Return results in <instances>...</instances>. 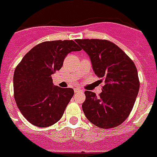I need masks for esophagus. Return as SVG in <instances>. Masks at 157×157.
Here are the masks:
<instances>
[{
  "instance_id": "esophagus-1",
  "label": "esophagus",
  "mask_w": 157,
  "mask_h": 157,
  "mask_svg": "<svg viewBox=\"0 0 157 157\" xmlns=\"http://www.w3.org/2000/svg\"><path fill=\"white\" fill-rule=\"evenodd\" d=\"M81 91L83 90H81L80 88H75V89H74V92H75V93H78V92H81Z\"/></svg>"
}]
</instances>
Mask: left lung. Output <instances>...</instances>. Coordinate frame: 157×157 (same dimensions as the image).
Segmentation results:
<instances>
[{
  "instance_id": "1",
  "label": "left lung",
  "mask_w": 157,
  "mask_h": 157,
  "mask_svg": "<svg viewBox=\"0 0 157 157\" xmlns=\"http://www.w3.org/2000/svg\"><path fill=\"white\" fill-rule=\"evenodd\" d=\"M76 42L90 56L94 73L105 80L98 97L94 92H84V113L99 128L118 126L130 114L140 90L134 62L111 41L85 39L76 40Z\"/></svg>"
}]
</instances>
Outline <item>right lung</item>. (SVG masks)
<instances>
[{
    "instance_id": "right-lung-1",
    "label": "right lung",
    "mask_w": 157,
    "mask_h": 157,
    "mask_svg": "<svg viewBox=\"0 0 157 157\" xmlns=\"http://www.w3.org/2000/svg\"><path fill=\"white\" fill-rule=\"evenodd\" d=\"M81 48L73 40L45 41L23 56L13 75L17 105L33 125L46 128L58 122L74 91L53 84L52 74L61 69L66 56Z\"/></svg>"
}]
</instances>
